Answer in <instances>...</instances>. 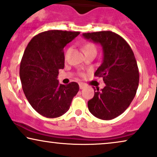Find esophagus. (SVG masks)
<instances>
[{
    "label": "esophagus",
    "instance_id": "34e87169",
    "mask_svg": "<svg viewBox=\"0 0 157 157\" xmlns=\"http://www.w3.org/2000/svg\"><path fill=\"white\" fill-rule=\"evenodd\" d=\"M78 84H79V88H80V89H83L85 86H86V85H85L83 83L81 82V83H79Z\"/></svg>",
    "mask_w": 157,
    "mask_h": 157
}]
</instances>
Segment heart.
Returning a JSON list of instances; mask_svg holds the SVG:
<instances>
[{
  "mask_svg": "<svg viewBox=\"0 0 157 157\" xmlns=\"http://www.w3.org/2000/svg\"><path fill=\"white\" fill-rule=\"evenodd\" d=\"M82 50L85 55H87L89 53H96L97 54V47L95 46V44L90 42H86V43L83 44L82 47ZM70 51H71V48H68L66 51V56H68L69 52H70ZM80 75L81 76H83L82 73H80Z\"/></svg>",
  "mask_w": 157,
  "mask_h": 157,
  "instance_id": "heart-1",
  "label": "heart"
}]
</instances>
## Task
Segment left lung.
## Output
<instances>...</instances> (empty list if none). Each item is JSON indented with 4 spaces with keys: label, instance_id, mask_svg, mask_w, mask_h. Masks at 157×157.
Returning a JSON list of instances; mask_svg holds the SVG:
<instances>
[{
    "label": "left lung",
    "instance_id": "obj_1",
    "mask_svg": "<svg viewBox=\"0 0 157 157\" xmlns=\"http://www.w3.org/2000/svg\"><path fill=\"white\" fill-rule=\"evenodd\" d=\"M86 39L100 44L104 58L94 76L103 78L106 86L94 89L88 101L90 113L97 118L112 120L124 113L137 91L139 71L135 56L124 39L110 31L83 33Z\"/></svg>",
    "mask_w": 157,
    "mask_h": 157
}]
</instances>
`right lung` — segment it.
<instances>
[{"mask_svg": "<svg viewBox=\"0 0 157 157\" xmlns=\"http://www.w3.org/2000/svg\"><path fill=\"white\" fill-rule=\"evenodd\" d=\"M79 34L62 30L41 32L24 50L19 70L22 89L32 107L48 118L66 113L79 90L76 82L63 85L57 79L59 70L64 68V47Z\"/></svg>", "mask_w": 157, "mask_h": 157, "instance_id": "obj_1", "label": "right lung"}]
</instances>
